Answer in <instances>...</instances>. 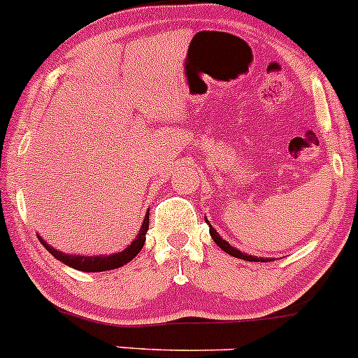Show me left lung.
Masks as SVG:
<instances>
[{"label": "left lung", "instance_id": "8db88e82", "mask_svg": "<svg viewBox=\"0 0 358 358\" xmlns=\"http://www.w3.org/2000/svg\"><path fill=\"white\" fill-rule=\"evenodd\" d=\"M205 220H206V217H205ZM206 224H208L210 236H212V239H213V241H215V245L219 246L220 250H224V252H226V253H229V255L236 257V259H243V260H248V262H267V260H271V259H264V257H255V255H248V253L239 252L238 248H234L233 245H229V243H227L226 239H222V236L217 233V231L213 229L212 226H210L208 220H206Z\"/></svg>", "mask_w": 358, "mask_h": 358}]
</instances>
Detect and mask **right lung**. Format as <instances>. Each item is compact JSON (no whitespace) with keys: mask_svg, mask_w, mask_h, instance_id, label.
<instances>
[{"mask_svg":"<svg viewBox=\"0 0 358 358\" xmlns=\"http://www.w3.org/2000/svg\"><path fill=\"white\" fill-rule=\"evenodd\" d=\"M148 226H150V210L146 212L145 219H143L141 229H139L138 236L134 238V241H131V245H127V248H124L122 252L117 253H110V255H70V253H64L60 250H55L53 246L48 245L46 241L38 236L39 241L51 255L55 257L57 260H60L62 264L69 265V267L76 268V271H83V272H103V271H113V268H119L122 265L129 264L139 252H141L143 245L146 241V233H148Z\"/></svg>","mask_w":358,"mask_h":358,"instance_id":"right-lung-1","label":"right lung"}]
</instances>
